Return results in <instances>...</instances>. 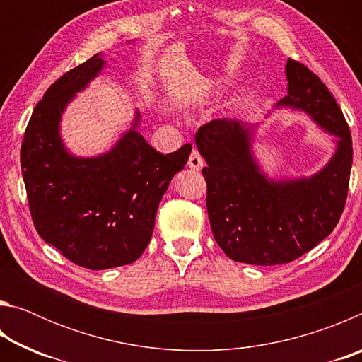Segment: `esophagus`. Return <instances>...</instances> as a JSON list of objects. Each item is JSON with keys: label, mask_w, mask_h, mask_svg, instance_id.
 <instances>
[{"label": "esophagus", "mask_w": 362, "mask_h": 362, "mask_svg": "<svg viewBox=\"0 0 362 362\" xmlns=\"http://www.w3.org/2000/svg\"><path fill=\"white\" fill-rule=\"evenodd\" d=\"M203 166H204L203 156L199 155L198 150L193 148L192 153H189V156H188V168L193 169V170H199Z\"/></svg>", "instance_id": "obj_1"}]
</instances>
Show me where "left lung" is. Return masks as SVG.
<instances>
[{"instance_id":"1","label":"left lung","mask_w":362,"mask_h":362,"mask_svg":"<svg viewBox=\"0 0 362 362\" xmlns=\"http://www.w3.org/2000/svg\"><path fill=\"white\" fill-rule=\"evenodd\" d=\"M287 95L276 107L308 113L337 137L326 168L310 179L269 180L250 151L252 127L214 119L196 132L207 166L206 206L214 238L235 262L281 265L317 246L337 226L346 203L353 163L348 122L327 86L308 66L287 59Z\"/></svg>"}]
</instances>
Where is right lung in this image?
Here are the masks:
<instances>
[{"instance_id":"obj_1","label":"right lung","mask_w":362,"mask_h":362,"mask_svg":"<svg viewBox=\"0 0 362 362\" xmlns=\"http://www.w3.org/2000/svg\"><path fill=\"white\" fill-rule=\"evenodd\" d=\"M103 65L95 54L51 84L36 103L21 148L36 231L70 262L89 269L129 265L144 254L163 194L192 151V144L168 155L156 151L136 131L137 113L131 131L108 153L70 155L60 140V116Z\"/></svg>"}]
</instances>
